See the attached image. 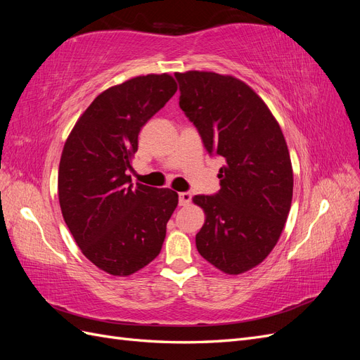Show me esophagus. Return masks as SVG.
<instances>
[{"mask_svg":"<svg viewBox=\"0 0 360 360\" xmlns=\"http://www.w3.org/2000/svg\"><path fill=\"white\" fill-rule=\"evenodd\" d=\"M192 201V193L191 192H180L179 193V204L180 205H188Z\"/></svg>","mask_w":360,"mask_h":360,"instance_id":"obj_1","label":"esophagus"}]
</instances>
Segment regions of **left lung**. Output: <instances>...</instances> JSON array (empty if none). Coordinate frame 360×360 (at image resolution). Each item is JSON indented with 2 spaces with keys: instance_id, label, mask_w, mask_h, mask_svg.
<instances>
[{
  "instance_id": "8db88e82",
  "label": "left lung",
  "mask_w": 360,
  "mask_h": 360,
  "mask_svg": "<svg viewBox=\"0 0 360 360\" xmlns=\"http://www.w3.org/2000/svg\"><path fill=\"white\" fill-rule=\"evenodd\" d=\"M180 108L210 156H221V189L195 195L205 213L198 252L230 275L258 266L284 230L292 198L285 138L261 97L233 76L176 73Z\"/></svg>"
}]
</instances>
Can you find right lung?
<instances>
[{
    "label": "right lung",
    "mask_w": 360,
    "mask_h": 360,
    "mask_svg": "<svg viewBox=\"0 0 360 360\" xmlns=\"http://www.w3.org/2000/svg\"><path fill=\"white\" fill-rule=\"evenodd\" d=\"M177 91L172 76H136L101 93L76 122L63 148L58 198L82 254L114 276L146 267L162 249L179 204L171 189L127 176L139 130Z\"/></svg>",
    "instance_id": "right-lung-1"
}]
</instances>
